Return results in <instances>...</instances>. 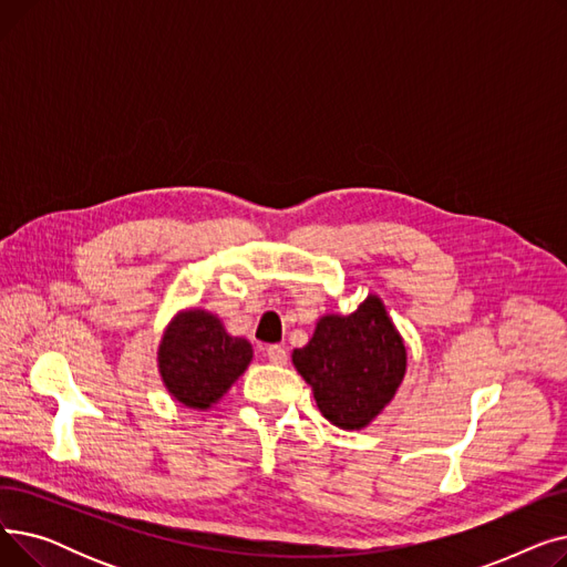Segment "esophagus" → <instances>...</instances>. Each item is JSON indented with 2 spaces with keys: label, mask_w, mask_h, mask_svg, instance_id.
<instances>
[{
  "label": "esophagus",
  "mask_w": 567,
  "mask_h": 567,
  "mask_svg": "<svg viewBox=\"0 0 567 567\" xmlns=\"http://www.w3.org/2000/svg\"><path fill=\"white\" fill-rule=\"evenodd\" d=\"M266 359L276 363V365H285L287 363V349L280 344H271L266 349Z\"/></svg>",
  "instance_id": "obj_1"
}]
</instances>
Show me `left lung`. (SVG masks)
<instances>
[{"mask_svg": "<svg viewBox=\"0 0 567 567\" xmlns=\"http://www.w3.org/2000/svg\"><path fill=\"white\" fill-rule=\"evenodd\" d=\"M291 361L312 385L326 421L363 430L395 398L406 372V347L383 301L370 293L351 315H323Z\"/></svg>", "mask_w": 567, "mask_h": 567, "instance_id": "obj_1", "label": "left lung"}]
</instances>
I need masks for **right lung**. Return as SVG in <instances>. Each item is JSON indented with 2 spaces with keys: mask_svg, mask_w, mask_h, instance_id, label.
Wrapping results in <instances>:
<instances>
[{
  "mask_svg": "<svg viewBox=\"0 0 567 567\" xmlns=\"http://www.w3.org/2000/svg\"><path fill=\"white\" fill-rule=\"evenodd\" d=\"M252 361V344L234 338L206 310L178 312L163 333L158 370L167 393L188 409H212Z\"/></svg>",
  "mask_w": 567,
  "mask_h": 567,
  "instance_id": "add662e5",
  "label": "right lung"
}]
</instances>
